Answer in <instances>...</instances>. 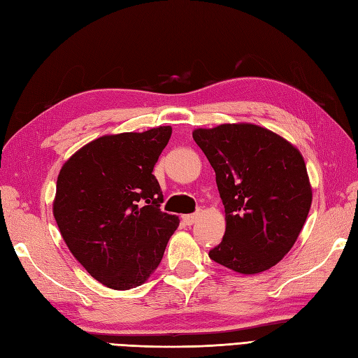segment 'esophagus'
Instances as JSON below:
<instances>
[{
	"label": "esophagus",
	"mask_w": 358,
	"mask_h": 358,
	"mask_svg": "<svg viewBox=\"0 0 358 358\" xmlns=\"http://www.w3.org/2000/svg\"><path fill=\"white\" fill-rule=\"evenodd\" d=\"M197 217H199V214H185V216H182V220L185 225H193Z\"/></svg>",
	"instance_id": "esophagus-1"
}]
</instances>
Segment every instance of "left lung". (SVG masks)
I'll return each instance as SVG.
<instances>
[{
	"label": "left lung",
	"mask_w": 358,
	"mask_h": 358,
	"mask_svg": "<svg viewBox=\"0 0 358 358\" xmlns=\"http://www.w3.org/2000/svg\"><path fill=\"white\" fill-rule=\"evenodd\" d=\"M193 139L216 173L225 208L224 239L210 259L241 274L279 264L296 243L313 202L299 148L250 122L196 129Z\"/></svg>",
	"instance_id": "left-lung-1"
}]
</instances>
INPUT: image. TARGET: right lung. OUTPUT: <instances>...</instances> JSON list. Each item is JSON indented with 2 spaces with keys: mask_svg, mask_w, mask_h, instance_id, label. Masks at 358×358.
<instances>
[{
  "mask_svg": "<svg viewBox=\"0 0 358 358\" xmlns=\"http://www.w3.org/2000/svg\"><path fill=\"white\" fill-rule=\"evenodd\" d=\"M171 127L106 134L58 174L53 216L73 257L107 288L131 289L159 266L179 217L161 211L153 169Z\"/></svg>",
  "mask_w": 358,
  "mask_h": 358,
  "instance_id": "right-lung-1",
  "label": "right lung"
}]
</instances>
